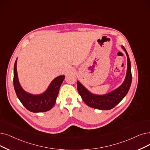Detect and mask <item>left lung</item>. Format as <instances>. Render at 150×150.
Listing matches in <instances>:
<instances>
[{"label":"left lung","mask_w":150,"mask_h":150,"mask_svg":"<svg viewBox=\"0 0 150 150\" xmlns=\"http://www.w3.org/2000/svg\"><path fill=\"white\" fill-rule=\"evenodd\" d=\"M122 48L127 57V69L125 81L120 87L108 94L96 95L89 92L79 81L77 82V91L83 101L88 106L95 109L109 110L115 107L127 95L131 85L132 76L129 57L125 48L124 47Z\"/></svg>","instance_id":"8db88e82"}]
</instances>
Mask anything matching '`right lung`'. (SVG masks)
Returning a JSON list of instances; mask_svg holds the SVG:
<instances>
[{"instance_id":"add662e5","label":"right lung","mask_w":150,"mask_h":150,"mask_svg":"<svg viewBox=\"0 0 150 150\" xmlns=\"http://www.w3.org/2000/svg\"><path fill=\"white\" fill-rule=\"evenodd\" d=\"M64 77V76L56 77L44 93L39 95H31L24 91L20 85L16 71V60L14 64L13 86L16 94L23 106L33 112H45L52 108L56 103L59 90Z\"/></svg>"}]
</instances>
